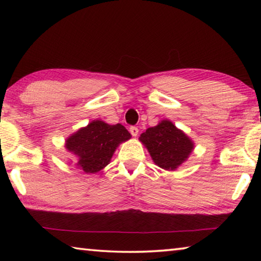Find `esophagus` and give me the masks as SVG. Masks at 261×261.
<instances>
[{
  "instance_id": "obj_1",
  "label": "esophagus",
  "mask_w": 261,
  "mask_h": 261,
  "mask_svg": "<svg viewBox=\"0 0 261 261\" xmlns=\"http://www.w3.org/2000/svg\"><path fill=\"white\" fill-rule=\"evenodd\" d=\"M138 132H139L138 127H137V126H130V134H131L132 136H134V137L138 136Z\"/></svg>"
}]
</instances>
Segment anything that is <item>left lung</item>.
I'll use <instances>...</instances> for the list:
<instances>
[{
  "mask_svg": "<svg viewBox=\"0 0 261 261\" xmlns=\"http://www.w3.org/2000/svg\"><path fill=\"white\" fill-rule=\"evenodd\" d=\"M139 140L147 148L154 163L166 170L178 168L194 148L193 141L168 120L148 127L140 135Z\"/></svg>",
  "mask_w": 261,
  "mask_h": 261,
  "instance_id": "1",
  "label": "left lung"
}]
</instances>
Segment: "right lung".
Listing matches in <instances>:
<instances>
[{"label": "right lung", "mask_w": 261, "mask_h": 261, "mask_svg": "<svg viewBox=\"0 0 261 261\" xmlns=\"http://www.w3.org/2000/svg\"><path fill=\"white\" fill-rule=\"evenodd\" d=\"M130 138V132L122 124L110 125L95 120L70 136L65 140V148L78 158L79 169L95 174L110 162L118 145Z\"/></svg>", "instance_id": "obj_1"}]
</instances>
